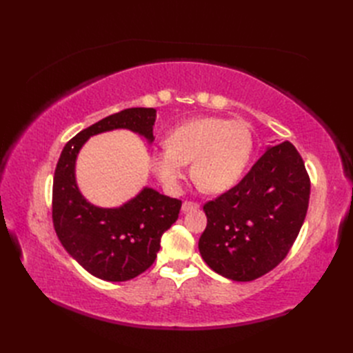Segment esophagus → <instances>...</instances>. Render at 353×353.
Returning a JSON list of instances; mask_svg holds the SVG:
<instances>
[{
    "instance_id": "1",
    "label": "esophagus",
    "mask_w": 353,
    "mask_h": 353,
    "mask_svg": "<svg viewBox=\"0 0 353 353\" xmlns=\"http://www.w3.org/2000/svg\"><path fill=\"white\" fill-rule=\"evenodd\" d=\"M199 208H200L199 203H194V201H184V203H183V208H181V210H183V212H188V210L199 209Z\"/></svg>"
}]
</instances>
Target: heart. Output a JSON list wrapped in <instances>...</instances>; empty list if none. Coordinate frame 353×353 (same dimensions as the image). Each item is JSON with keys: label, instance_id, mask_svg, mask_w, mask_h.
<instances>
[{"label": "heart", "instance_id": "obj_1", "mask_svg": "<svg viewBox=\"0 0 353 353\" xmlns=\"http://www.w3.org/2000/svg\"><path fill=\"white\" fill-rule=\"evenodd\" d=\"M253 134L243 121L199 116L179 123L166 145L152 153V166L168 188H176L187 163L208 193H223L237 184L253 153Z\"/></svg>", "mask_w": 353, "mask_h": 353}]
</instances>
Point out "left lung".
Segmentation results:
<instances>
[{"instance_id":"obj_1","label":"left lung","mask_w":353,"mask_h":353,"mask_svg":"<svg viewBox=\"0 0 353 353\" xmlns=\"http://www.w3.org/2000/svg\"><path fill=\"white\" fill-rule=\"evenodd\" d=\"M311 183L296 147L270 145L240 183L203 210L199 250L209 268L234 281L270 272L292 249L306 216Z\"/></svg>"}]
</instances>
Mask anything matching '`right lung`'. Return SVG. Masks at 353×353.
<instances>
[{
    "label": "right lung",
    "mask_w": 353,
    "mask_h": 353,
    "mask_svg": "<svg viewBox=\"0 0 353 353\" xmlns=\"http://www.w3.org/2000/svg\"><path fill=\"white\" fill-rule=\"evenodd\" d=\"M156 110L132 108L81 131L65 145L52 184V223L63 248L83 270L105 281H128L153 265L163 232L178 219L181 200L144 187L119 208L90 203L77 184V159L88 138L130 130L154 141Z\"/></svg>",
    "instance_id": "right-lung-1"
}]
</instances>
